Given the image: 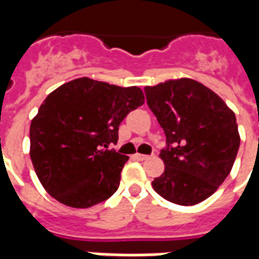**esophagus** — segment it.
<instances>
[{"label":"esophagus","instance_id":"1","mask_svg":"<svg viewBox=\"0 0 259 259\" xmlns=\"http://www.w3.org/2000/svg\"><path fill=\"white\" fill-rule=\"evenodd\" d=\"M136 158H137L139 161H146V159H148V158H150V155H146V154H137V155H136Z\"/></svg>","mask_w":259,"mask_h":259}]
</instances>
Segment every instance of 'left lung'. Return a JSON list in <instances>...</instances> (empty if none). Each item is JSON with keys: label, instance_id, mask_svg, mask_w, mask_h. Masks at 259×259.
I'll return each instance as SVG.
<instances>
[{"label": "left lung", "instance_id": "8db88e82", "mask_svg": "<svg viewBox=\"0 0 259 259\" xmlns=\"http://www.w3.org/2000/svg\"><path fill=\"white\" fill-rule=\"evenodd\" d=\"M147 104L166 136L159 157L165 170L152 187L165 200L195 205L218 190L240 147L234 112L221 97L193 79L144 87Z\"/></svg>", "mask_w": 259, "mask_h": 259}]
</instances>
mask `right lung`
Masks as SVG:
<instances>
[{"mask_svg": "<svg viewBox=\"0 0 259 259\" xmlns=\"http://www.w3.org/2000/svg\"><path fill=\"white\" fill-rule=\"evenodd\" d=\"M144 104L139 87L80 77L48 94L30 124V158L42 187L72 208H89L118 190L129 157L109 150L119 124Z\"/></svg>", "mask_w": 259, "mask_h": 259, "instance_id": "right-lung-1", "label": "right lung"}]
</instances>
